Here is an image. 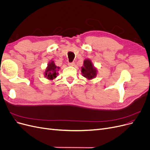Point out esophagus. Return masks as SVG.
Instances as JSON below:
<instances>
[{
	"label": "esophagus",
	"mask_w": 150,
	"mask_h": 150,
	"mask_svg": "<svg viewBox=\"0 0 150 150\" xmlns=\"http://www.w3.org/2000/svg\"><path fill=\"white\" fill-rule=\"evenodd\" d=\"M75 62H69V63H68V65H69V66L73 67V66H75Z\"/></svg>",
	"instance_id": "obj_1"
}]
</instances>
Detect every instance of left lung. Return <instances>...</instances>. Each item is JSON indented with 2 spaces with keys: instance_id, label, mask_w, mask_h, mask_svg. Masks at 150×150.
<instances>
[{
  "instance_id": "left-lung-1",
  "label": "left lung",
  "mask_w": 150,
  "mask_h": 150,
  "mask_svg": "<svg viewBox=\"0 0 150 150\" xmlns=\"http://www.w3.org/2000/svg\"><path fill=\"white\" fill-rule=\"evenodd\" d=\"M81 72L83 76L89 80L95 78L97 74V70L93 65L90 59L84 60L83 67H81Z\"/></svg>"
}]
</instances>
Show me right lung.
Masks as SVG:
<instances>
[{"label":"right lung","mask_w":150,"mask_h":150,"mask_svg":"<svg viewBox=\"0 0 150 150\" xmlns=\"http://www.w3.org/2000/svg\"><path fill=\"white\" fill-rule=\"evenodd\" d=\"M60 68L59 67H57L54 63V61H51V62L48 64L47 67L46 68V70L44 73V75L45 77L49 80H53L55 78L57 77V71H59V69Z\"/></svg>","instance_id":"add662e5"}]
</instances>
